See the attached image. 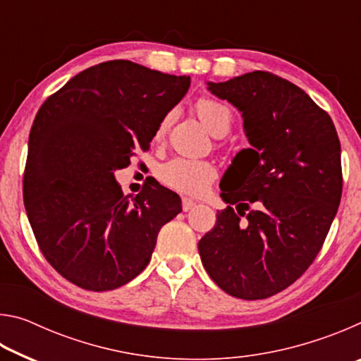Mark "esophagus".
I'll list each match as a JSON object with an SVG mask.
<instances>
[{
	"mask_svg": "<svg viewBox=\"0 0 361 361\" xmlns=\"http://www.w3.org/2000/svg\"><path fill=\"white\" fill-rule=\"evenodd\" d=\"M181 207H183V212H189L192 209V207H195V202L189 197H183L181 199Z\"/></svg>",
	"mask_w": 361,
	"mask_h": 361,
	"instance_id": "34e87169",
	"label": "esophagus"
}]
</instances>
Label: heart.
<instances>
[{
	"mask_svg": "<svg viewBox=\"0 0 361 361\" xmlns=\"http://www.w3.org/2000/svg\"><path fill=\"white\" fill-rule=\"evenodd\" d=\"M195 111L200 121L204 122L213 135L223 137L231 130L234 124V111L224 102L213 99V97H200L195 102ZM170 124V114L157 126L154 140H162ZM159 180L175 191L185 194H200L209 188L215 180L216 167L209 161H197V159L175 157L172 161L162 164L159 167Z\"/></svg>",
	"mask_w": 361,
	"mask_h": 361,
	"instance_id": "obj_1",
	"label": "heart"
}]
</instances>
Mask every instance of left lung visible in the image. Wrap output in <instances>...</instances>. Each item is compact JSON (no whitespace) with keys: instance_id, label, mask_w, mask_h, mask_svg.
I'll use <instances>...</instances> for the list:
<instances>
[{"instance_id":"obj_1","label":"left lung","mask_w":361,"mask_h":361,"mask_svg":"<svg viewBox=\"0 0 361 361\" xmlns=\"http://www.w3.org/2000/svg\"><path fill=\"white\" fill-rule=\"evenodd\" d=\"M209 89L242 111L252 148L219 183L229 205L199 240L200 259L228 295L266 299L295 283L326 239L342 194L339 137L325 109L269 71Z\"/></svg>"}]
</instances>
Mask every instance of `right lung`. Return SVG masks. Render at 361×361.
Here are the masks:
<instances>
[{"instance_id":"right-lung-1","label":"right lung","mask_w":361,"mask_h":361,"mask_svg":"<svg viewBox=\"0 0 361 361\" xmlns=\"http://www.w3.org/2000/svg\"><path fill=\"white\" fill-rule=\"evenodd\" d=\"M191 79L109 60L84 70L36 113L23 204L41 253L68 282L108 291L148 266L181 199L159 183L124 195L114 172L149 149L157 126Z\"/></svg>"}]
</instances>
